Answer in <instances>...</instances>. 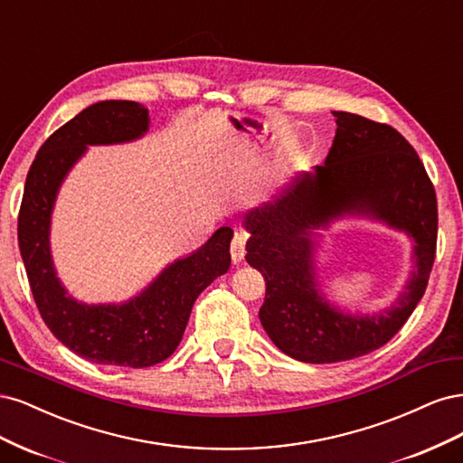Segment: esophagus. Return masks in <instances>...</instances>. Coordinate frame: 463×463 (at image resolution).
Listing matches in <instances>:
<instances>
[{
    "label": "esophagus",
    "mask_w": 463,
    "mask_h": 463,
    "mask_svg": "<svg viewBox=\"0 0 463 463\" xmlns=\"http://www.w3.org/2000/svg\"><path fill=\"white\" fill-rule=\"evenodd\" d=\"M246 234L244 232H236L234 234V238H232V242H231V258H232V261L234 263H238V261H242L244 260V253H246Z\"/></svg>",
    "instance_id": "obj_1"
}]
</instances>
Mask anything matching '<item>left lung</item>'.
<instances>
[{
	"mask_svg": "<svg viewBox=\"0 0 463 463\" xmlns=\"http://www.w3.org/2000/svg\"><path fill=\"white\" fill-rule=\"evenodd\" d=\"M336 134L323 165L275 202L246 213V261L265 279L260 321L273 345L306 364H335L384 346L421 300L437 251V196L420 156L402 134L362 115L333 111ZM355 214L404 230L416 269L389 310L350 317L324 300L315 279L311 228Z\"/></svg>",
	"mask_w": 463,
	"mask_h": 463,
	"instance_id": "left-lung-1",
	"label": "left lung"
}]
</instances>
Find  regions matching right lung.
Here are the masks:
<instances>
[{"mask_svg":"<svg viewBox=\"0 0 463 463\" xmlns=\"http://www.w3.org/2000/svg\"><path fill=\"white\" fill-rule=\"evenodd\" d=\"M150 128L142 103L106 99L86 108L42 144L26 175L19 248L34 302L53 336L94 364L150 367L176 350L196 298L231 267L232 229L221 227L200 250L173 261L123 304H82L57 279L50 227L57 192L86 146L137 140Z\"/></svg>","mask_w":463,"mask_h":463,"instance_id":"1","label":"right lung"}]
</instances>
